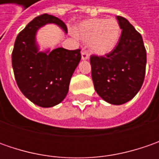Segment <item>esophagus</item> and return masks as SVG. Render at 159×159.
<instances>
[{
    "mask_svg": "<svg viewBox=\"0 0 159 159\" xmlns=\"http://www.w3.org/2000/svg\"><path fill=\"white\" fill-rule=\"evenodd\" d=\"M81 58H82V60H88L89 58V53L86 52V51H82L81 52Z\"/></svg>",
    "mask_w": 159,
    "mask_h": 159,
    "instance_id": "obj_1",
    "label": "esophagus"
}]
</instances>
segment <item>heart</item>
Returning a JSON list of instances; mask_svg holds the SVG:
<instances>
[{
    "label": "heart",
    "mask_w": 159,
    "mask_h": 159,
    "mask_svg": "<svg viewBox=\"0 0 159 159\" xmlns=\"http://www.w3.org/2000/svg\"><path fill=\"white\" fill-rule=\"evenodd\" d=\"M121 28L115 18H91L80 22L75 27V35L88 42L90 51L104 56L118 45Z\"/></svg>",
    "instance_id": "heart-1"
}]
</instances>
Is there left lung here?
Masks as SVG:
<instances>
[{
    "label": "left lung",
    "instance_id": "8db88e82",
    "mask_svg": "<svg viewBox=\"0 0 159 159\" xmlns=\"http://www.w3.org/2000/svg\"><path fill=\"white\" fill-rule=\"evenodd\" d=\"M122 33L118 45L105 57H90L96 93L111 104L133 99L143 83L146 49L142 35L123 16H117Z\"/></svg>",
    "mask_w": 159,
    "mask_h": 159
}]
</instances>
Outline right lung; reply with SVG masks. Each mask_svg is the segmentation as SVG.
I'll use <instances>...</instances> for the list:
<instances>
[{"instance_id": "obj_1", "label": "right lung", "mask_w": 159, "mask_h": 159, "mask_svg": "<svg viewBox=\"0 0 159 159\" xmlns=\"http://www.w3.org/2000/svg\"><path fill=\"white\" fill-rule=\"evenodd\" d=\"M47 24H55L67 33L59 18L48 14L36 16L21 31L12 52V67L16 81L23 95L34 104L53 107L65 98L70 78L80 61V49L57 48L39 51L36 34Z\"/></svg>"}]
</instances>
